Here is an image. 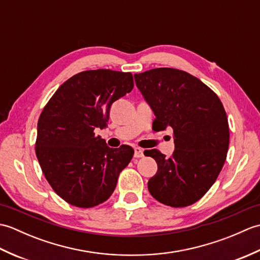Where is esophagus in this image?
I'll use <instances>...</instances> for the list:
<instances>
[{
  "mask_svg": "<svg viewBox=\"0 0 260 260\" xmlns=\"http://www.w3.org/2000/svg\"><path fill=\"white\" fill-rule=\"evenodd\" d=\"M134 156L135 157H143L144 156V151L140 147H135L134 148Z\"/></svg>",
  "mask_w": 260,
  "mask_h": 260,
  "instance_id": "1",
  "label": "esophagus"
}]
</instances>
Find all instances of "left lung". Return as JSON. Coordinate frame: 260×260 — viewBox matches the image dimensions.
Listing matches in <instances>:
<instances>
[{
  "label": "left lung",
  "instance_id": "obj_1",
  "mask_svg": "<svg viewBox=\"0 0 260 260\" xmlns=\"http://www.w3.org/2000/svg\"><path fill=\"white\" fill-rule=\"evenodd\" d=\"M134 78L155 115L153 128H172L174 134L171 157L155 148L144 152L157 163L148 191L167 206H190L212 186L227 157L229 125L222 103L200 79L182 70L156 68Z\"/></svg>",
  "mask_w": 260,
  "mask_h": 260
}]
</instances>
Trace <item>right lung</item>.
<instances>
[{
	"label": "right lung",
	"mask_w": 260,
	"mask_h": 260,
	"mask_svg": "<svg viewBox=\"0 0 260 260\" xmlns=\"http://www.w3.org/2000/svg\"><path fill=\"white\" fill-rule=\"evenodd\" d=\"M134 87L131 73L82 71L58 88L38 121L36 154L49 184L64 201L91 208L113 194L133 157L128 145L110 148L104 128L112 105Z\"/></svg>",
	"instance_id": "right-lung-1"
}]
</instances>
